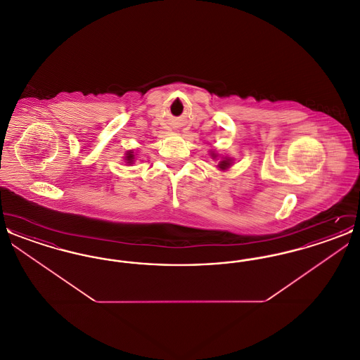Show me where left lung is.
<instances>
[{
	"instance_id": "8db88e82",
	"label": "left lung",
	"mask_w": 360,
	"mask_h": 360,
	"mask_svg": "<svg viewBox=\"0 0 360 360\" xmlns=\"http://www.w3.org/2000/svg\"><path fill=\"white\" fill-rule=\"evenodd\" d=\"M219 167L220 169H226V167H229V159H226V160H221L220 162V165H219Z\"/></svg>"
}]
</instances>
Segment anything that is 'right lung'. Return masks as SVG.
<instances>
[{"instance_id": "right-lung-1", "label": "right lung", "mask_w": 360, "mask_h": 360, "mask_svg": "<svg viewBox=\"0 0 360 360\" xmlns=\"http://www.w3.org/2000/svg\"><path fill=\"white\" fill-rule=\"evenodd\" d=\"M127 159L131 162V159H132V154L128 155V156H127Z\"/></svg>"}]
</instances>
